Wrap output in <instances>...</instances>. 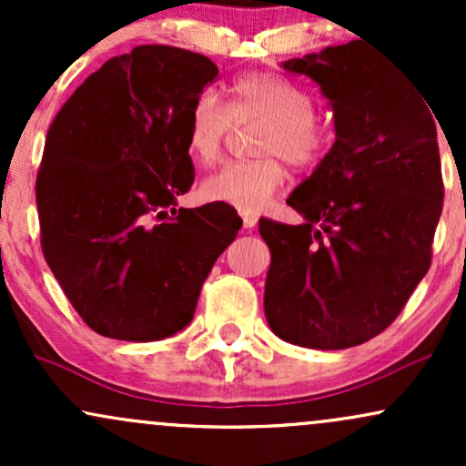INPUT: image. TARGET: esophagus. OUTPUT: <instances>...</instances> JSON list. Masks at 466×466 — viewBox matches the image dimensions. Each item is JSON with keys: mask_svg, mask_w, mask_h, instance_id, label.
<instances>
[{"mask_svg": "<svg viewBox=\"0 0 466 466\" xmlns=\"http://www.w3.org/2000/svg\"><path fill=\"white\" fill-rule=\"evenodd\" d=\"M240 217H243V228L245 229H254L256 228V221H258V217L251 215V212H240Z\"/></svg>", "mask_w": 466, "mask_h": 466, "instance_id": "34e87169", "label": "esophagus"}]
</instances>
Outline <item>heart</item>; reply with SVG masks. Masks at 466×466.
I'll return each mask as SVG.
<instances>
[{
    "instance_id": "b5f03b06",
    "label": "heart",
    "mask_w": 466,
    "mask_h": 466,
    "mask_svg": "<svg viewBox=\"0 0 466 466\" xmlns=\"http://www.w3.org/2000/svg\"><path fill=\"white\" fill-rule=\"evenodd\" d=\"M234 122H260L256 159L226 164L203 181V195L240 212H256L282 188L285 159L296 168H311L333 142V122L313 105L311 94L296 80L274 72L240 74L229 85L226 106L203 92L190 106L188 148L201 164L221 159Z\"/></svg>"
}]
</instances>
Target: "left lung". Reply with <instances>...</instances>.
Masks as SVG:
<instances>
[{"label": "left lung", "mask_w": 466, "mask_h": 466, "mask_svg": "<svg viewBox=\"0 0 466 466\" xmlns=\"http://www.w3.org/2000/svg\"><path fill=\"white\" fill-rule=\"evenodd\" d=\"M282 67L319 85L337 137L287 199L304 223L258 221L271 251L265 315L291 344L350 349L397 319L431 265L445 197L434 111L360 41Z\"/></svg>", "instance_id": "1"}]
</instances>
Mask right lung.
I'll return each mask as SVG.
<instances>
[{
    "instance_id": "obj_1",
    "label": "right lung",
    "mask_w": 466,
    "mask_h": 466,
    "mask_svg": "<svg viewBox=\"0 0 466 466\" xmlns=\"http://www.w3.org/2000/svg\"><path fill=\"white\" fill-rule=\"evenodd\" d=\"M217 74L197 52L137 46L85 78L47 129L35 188L41 249L98 335L155 341L190 324L243 226L228 203L175 210L195 181L190 106Z\"/></svg>"
}]
</instances>
